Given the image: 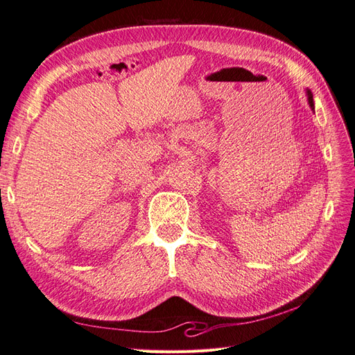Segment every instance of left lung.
<instances>
[{"mask_svg": "<svg viewBox=\"0 0 355 355\" xmlns=\"http://www.w3.org/2000/svg\"><path fill=\"white\" fill-rule=\"evenodd\" d=\"M308 102H309V106L311 108L314 110V101H313V94H311V92L308 90Z\"/></svg>", "mask_w": 355, "mask_h": 355, "instance_id": "1", "label": "left lung"}]
</instances>
